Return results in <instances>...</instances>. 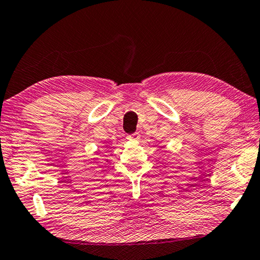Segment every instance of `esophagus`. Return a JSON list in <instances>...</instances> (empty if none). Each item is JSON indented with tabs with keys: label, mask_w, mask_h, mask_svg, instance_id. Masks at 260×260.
Segmentation results:
<instances>
[{
	"label": "esophagus",
	"mask_w": 260,
	"mask_h": 260,
	"mask_svg": "<svg viewBox=\"0 0 260 260\" xmlns=\"http://www.w3.org/2000/svg\"><path fill=\"white\" fill-rule=\"evenodd\" d=\"M139 137H140L139 133H134V134L127 135V136H126V139H129V140H138Z\"/></svg>",
	"instance_id": "1"
}]
</instances>
